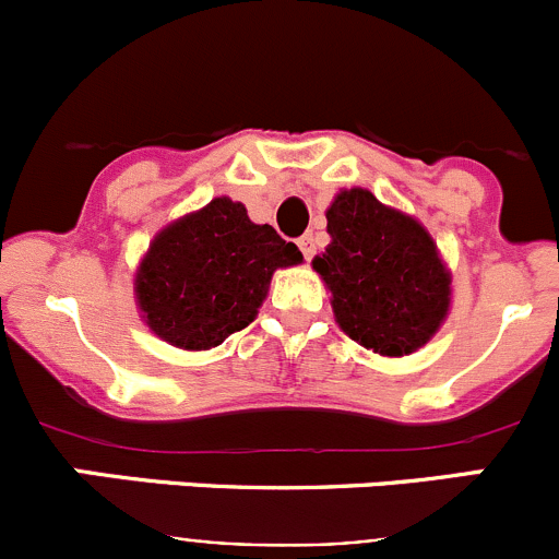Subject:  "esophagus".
Wrapping results in <instances>:
<instances>
[{
	"label": "esophagus",
	"mask_w": 559,
	"mask_h": 559,
	"mask_svg": "<svg viewBox=\"0 0 559 559\" xmlns=\"http://www.w3.org/2000/svg\"><path fill=\"white\" fill-rule=\"evenodd\" d=\"M297 246H300L302 257L313 259V253H316V240H313V235H302V238L297 240Z\"/></svg>",
	"instance_id": "1"
}]
</instances>
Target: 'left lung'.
Here are the masks:
<instances>
[{
	"label": "left lung",
	"mask_w": 559,
	"mask_h": 559,
	"mask_svg": "<svg viewBox=\"0 0 559 559\" xmlns=\"http://www.w3.org/2000/svg\"><path fill=\"white\" fill-rule=\"evenodd\" d=\"M326 233L330 246L311 264L337 326L381 357H408L430 343L452 308V270L430 233L359 186L337 191Z\"/></svg>",
	"instance_id": "left-lung-1"
}]
</instances>
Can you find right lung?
I'll return each instance as SVG.
<instances>
[{
	"instance_id": "add662e5",
	"label": "right lung",
	"mask_w": 559,
	"mask_h": 559,
	"mask_svg": "<svg viewBox=\"0 0 559 559\" xmlns=\"http://www.w3.org/2000/svg\"><path fill=\"white\" fill-rule=\"evenodd\" d=\"M302 253L243 202L216 197L156 233L134 273V302L148 330L183 352L222 346L257 319L278 267Z\"/></svg>"
}]
</instances>
